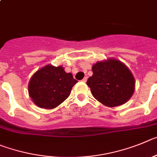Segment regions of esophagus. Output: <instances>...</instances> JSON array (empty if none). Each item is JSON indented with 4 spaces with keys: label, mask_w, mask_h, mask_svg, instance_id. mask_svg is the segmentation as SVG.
Here are the masks:
<instances>
[{
    "label": "esophagus",
    "mask_w": 157,
    "mask_h": 157,
    "mask_svg": "<svg viewBox=\"0 0 157 157\" xmlns=\"http://www.w3.org/2000/svg\"><path fill=\"white\" fill-rule=\"evenodd\" d=\"M87 77H85L84 79H83V80H82V81H83V82H86V81H87Z\"/></svg>",
    "instance_id": "1"
}]
</instances>
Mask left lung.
<instances>
[{"mask_svg": "<svg viewBox=\"0 0 157 157\" xmlns=\"http://www.w3.org/2000/svg\"><path fill=\"white\" fill-rule=\"evenodd\" d=\"M92 72L87 84L98 101L115 107L131 98L135 91V79L124 63L113 59L98 62L92 66Z\"/></svg>", "mask_w": 157, "mask_h": 157, "instance_id": "left-lung-1", "label": "left lung"}]
</instances>
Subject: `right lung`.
<instances>
[{"label": "right lung", "instance_id": "obj_1", "mask_svg": "<svg viewBox=\"0 0 157 157\" xmlns=\"http://www.w3.org/2000/svg\"><path fill=\"white\" fill-rule=\"evenodd\" d=\"M77 82L72 73H66L63 66L48 65L31 77L28 91L37 106L54 109L68 98Z\"/></svg>", "mask_w": 157, "mask_h": 157}]
</instances>
